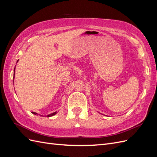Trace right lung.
<instances>
[{"label":"right lung","instance_id":"right-lung-1","mask_svg":"<svg viewBox=\"0 0 157 157\" xmlns=\"http://www.w3.org/2000/svg\"><path fill=\"white\" fill-rule=\"evenodd\" d=\"M14 71H15V68H14ZM14 78V77H13ZM32 113L33 114H35V115H36V113H35V112H32ZM56 112H54V113H52V114H50V115H47V117H52V116H53V115H56Z\"/></svg>","mask_w":157,"mask_h":157}]
</instances>
